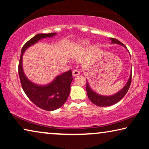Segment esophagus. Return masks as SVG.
Listing matches in <instances>:
<instances>
[{"instance_id":"1","label":"esophagus","mask_w":149,"mask_h":149,"mask_svg":"<svg viewBox=\"0 0 149 149\" xmlns=\"http://www.w3.org/2000/svg\"><path fill=\"white\" fill-rule=\"evenodd\" d=\"M79 74H80V71H79V69H74V70H72V75L74 77L77 76V75H79Z\"/></svg>"}]
</instances>
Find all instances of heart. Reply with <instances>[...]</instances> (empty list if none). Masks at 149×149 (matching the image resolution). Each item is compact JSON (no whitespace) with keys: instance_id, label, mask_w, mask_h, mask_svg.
<instances>
[{"instance_id":"obj_1","label":"heart","mask_w":149,"mask_h":149,"mask_svg":"<svg viewBox=\"0 0 149 149\" xmlns=\"http://www.w3.org/2000/svg\"><path fill=\"white\" fill-rule=\"evenodd\" d=\"M86 44V42H82V44Z\"/></svg>"}]
</instances>
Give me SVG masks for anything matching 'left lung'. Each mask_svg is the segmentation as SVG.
<instances>
[{"instance_id":"left-lung-1","label":"left lung","mask_w":149,"mask_h":149,"mask_svg":"<svg viewBox=\"0 0 149 149\" xmlns=\"http://www.w3.org/2000/svg\"><path fill=\"white\" fill-rule=\"evenodd\" d=\"M112 40V43H116L118 44H121L124 47V44L122 43L120 41L117 40L116 38H111ZM132 83V73L130 75L129 80L127 81V84L125 86L123 89L121 90L119 92H118L116 94H114L112 96H101L95 93L93 91L91 90V88L89 86L88 82H86V91H87V94L88 96V98L90 99V100L92 102L95 104V105L100 106V107H107L113 105L114 104L118 103V101H120L122 98H123L125 95L126 94V93L128 91L129 88L130 87Z\"/></svg>"}]
</instances>
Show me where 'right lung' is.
I'll return each instance as SVG.
<instances>
[{
  "mask_svg": "<svg viewBox=\"0 0 149 149\" xmlns=\"http://www.w3.org/2000/svg\"><path fill=\"white\" fill-rule=\"evenodd\" d=\"M55 33L48 34H38L31 38L23 46L18 65V73L21 84L28 98L43 110L52 111L61 107L67 101L70 90V83L73 79L70 70L57 76L50 84L41 86H38L27 79L25 76L22 68V56L25 49L35 44L40 39L52 37Z\"/></svg>",
  "mask_w": 149,
  "mask_h": 149,
  "instance_id": "add662e5",
  "label": "right lung"
}]
</instances>
